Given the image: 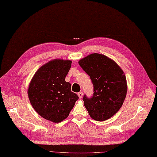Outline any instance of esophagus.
<instances>
[{"instance_id":"obj_1","label":"esophagus","mask_w":157,"mask_h":157,"mask_svg":"<svg viewBox=\"0 0 157 157\" xmlns=\"http://www.w3.org/2000/svg\"><path fill=\"white\" fill-rule=\"evenodd\" d=\"M78 97H79V99H82V96H83V92H82V91L79 92V93L78 94Z\"/></svg>"}]
</instances>
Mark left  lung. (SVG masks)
<instances>
[{"instance_id":"8db88e82","label":"left lung","mask_w":157,"mask_h":157,"mask_svg":"<svg viewBox=\"0 0 157 157\" xmlns=\"http://www.w3.org/2000/svg\"><path fill=\"white\" fill-rule=\"evenodd\" d=\"M79 66L91 79L94 95L83 100L90 117L103 121L117 113L126 98V77L118 64L107 56L91 54L80 59Z\"/></svg>"}]
</instances>
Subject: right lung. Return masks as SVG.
Here are the masks:
<instances>
[{
  "label": "right lung",
  "instance_id": "1",
  "mask_svg": "<svg viewBox=\"0 0 157 157\" xmlns=\"http://www.w3.org/2000/svg\"><path fill=\"white\" fill-rule=\"evenodd\" d=\"M70 60L55 59L40 67L29 84L28 95L31 105L42 117L54 123L66 119L79 97L71 91L65 78Z\"/></svg>",
  "mask_w": 157,
  "mask_h": 157
}]
</instances>
